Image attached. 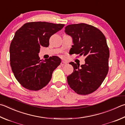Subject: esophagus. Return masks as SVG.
<instances>
[{
	"instance_id": "esophagus-1",
	"label": "esophagus",
	"mask_w": 125,
	"mask_h": 125,
	"mask_svg": "<svg viewBox=\"0 0 125 125\" xmlns=\"http://www.w3.org/2000/svg\"><path fill=\"white\" fill-rule=\"evenodd\" d=\"M67 64V63L66 62H65V61H62V62H61V65H65V64Z\"/></svg>"
}]
</instances>
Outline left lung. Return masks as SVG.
Instances as JSON below:
<instances>
[{"label":"left lung","mask_w":125,"mask_h":125,"mask_svg":"<svg viewBox=\"0 0 125 125\" xmlns=\"http://www.w3.org/2000/svg\"><path fill=\"white\" fill-rule=\"evenodd\" d=\"M64 31L72 38V53L86 57L85 63L81 66L69 63L74 71L67 76L68 85L78 94L94 92L103 83L109 70V50L105 36L96 27L85 23L68 25Z\"/></svg>","instance_id":"1"}]
</instances>
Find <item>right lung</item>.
Listing matches in <instances>:
<instances>
[{"label": "right lung", "instance_id": "1", "mask_svg": "<svg viewBox=\"0 0 125 125\" xmlns=\"http://www.w3.org/2000/svg\"><path fill=\"white\" fill-rule=\"evenodd\" d=\"M64 24L46 22L25 23L16 31L10 46V65L16 79L27 89L38 91L49 83L61 62L57 56L40 60V47L49 45L51 36Z\"/></svg>", "mask_w": 125, "mask_h": 125}]
</instances>
